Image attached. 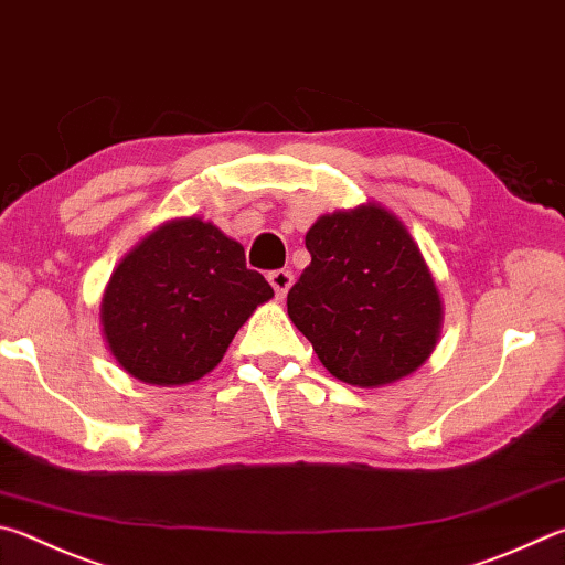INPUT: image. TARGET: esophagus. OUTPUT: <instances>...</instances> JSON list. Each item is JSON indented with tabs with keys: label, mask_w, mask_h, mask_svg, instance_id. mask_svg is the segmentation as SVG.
Masks as SVG:
<instances>
[{
	"label": "esophagus",
	"mask_w": 565,
	"mask_h": 565,
	"mask_svg": "<svg viewBox=\"0 0 565 565\" xmlns=\"http://www.w3.org/2000/svg\"><path fill=\"white\" fill-rule=\"evenodd\" d=\"M269 284L274 286L276 299H284L286 291H289L291 284H294V274L289 269H276V271L269 274Z\"/></svg>",
	"instance_id": "1"
}]
</instances>
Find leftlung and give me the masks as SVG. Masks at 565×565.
I'll use <instances>...</instances> for the list:
<instances>
[{"label":"left lung","instance_id":"1","mask_svg":"<svg viewBox=\"0 0 565 565\" xmlns=\"http://www.w3.org/2000/svg\"><path fill=\"white\" fill-rule=\"evenodd\" d=\"M311 264L286 296L318 361L358 387L395 383L435 351L443 301L405 224L381 204L323 214L306 234Z\"/></svg>","mask_w":565,"mask_h":565}]
</instances>
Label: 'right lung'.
I'll use <instances>...</instances> for the list:
<instances>
[{
    "label": "right lung",
    "mask_w": 565,
    "mask_h": 565,
    "mask_svg": "<svg viewBox=\"0 0 565 565\" xmlns=\"http://www.w3.org/2000/svg\"><path fill=\"white\" fill-rule=\"evenodd\" d=\"M274 289L244 247L212 222L172 220L122 259L100 301L104 335L122 371L152 385L200 381Z\"/></svg>",
    "instance_id": "add662e5"
}]
</instances>
